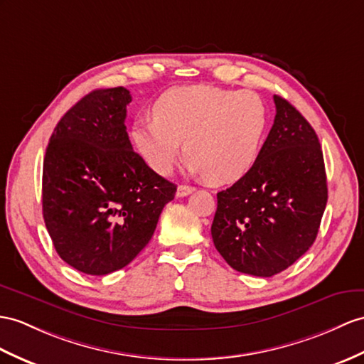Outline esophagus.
<instances>
[{
	"label": "esophagus",
	"instance_id": "obj_1",
	"mask_svg": "<svg viewBox=\"0 0 364 364\" xmlns=\"http://www.w3.org/2000/svg\"><path fill=\"white\" fill-rule=\"evenodd\" d=\"M194 191V187H188V185H179L177 187V191H176V196L177 198H185L188 196V194H191Z\"/></svg>",
	"mask_w": 364,
	"mask_h": 364
}]
</instances>
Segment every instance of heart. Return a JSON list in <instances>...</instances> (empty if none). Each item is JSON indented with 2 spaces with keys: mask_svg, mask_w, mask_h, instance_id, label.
<instances>
[{
  "mask_svg": "<svg viewBox=\"0 0 364 364\" xmlns=\"http://www.w3.org/2000/svg\"><path fill=\"white\" fill-rule=\"evenodd\" d=\"M153 117L134 123L131 139L157 174H170L182 154L190 170L211 185L241 179L258 161L269 111L258 94L194 85L159 97Z\"/></svg>",
  "mask_w": 364,
  "mask_h": 364,
  "instance_id": "heart-1",
  "label": "heart"
}]
</instances>
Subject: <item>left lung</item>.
<instances>
[{
  "mask_svg": "<svg viewBox=\"0 0 364 364\" xmlns=\"http://www.w3.org/2000/svg\"><path fill=\"white\" fill-rule=\"evenodd\" d=\"M273 127L252 170L218 193L211 224L216 250L241 273L269 278L315 242L327 203L320 140L279 95Z\"/></svg>",
  "mask_w": 364,
  "mask_h": 364,
  "instance_id": "obj_1",
  "label": "left lung"
}]
</instances>
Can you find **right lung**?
Masks as SVG:
<instances>
[{
	"instance_id": "obj_1",
	"label": "right lung",
	"mask_w": 364,
	"mask_h": 364,
	"mask_svg": "<svg viewBox=\"0 0 364 364\" xmlns=\"http://www.w3.org/2000/svg\"><path fill=\"white\" fill-rule=\"evenodd\" d=\"M123 86L95 90L52 132L43 162V218L57 253L87 274L128 265L149 242L176 185L134 149Z\"/></svg>"
}]
</instances>
